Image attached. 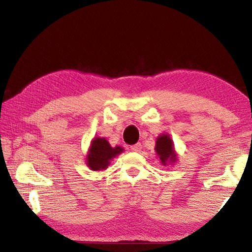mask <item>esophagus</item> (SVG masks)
Instances as JSON below:
<instances>
[{
  "label": "esophagus",
  "mask_w": 252,
  "mask_h": 252,
  "mask_svg": "<svg viewBox=\"0 0 252 252\" xmlns=\"http://www.w3.org/2000/svg\"><path fill=\"white\" fill-rule=\"evenodd\" d=\"M142 149V144L141 143H135L133 146H131V150L134 152H140Z\"/></svg>",
  "instance_id": "1"
}]
</instances>
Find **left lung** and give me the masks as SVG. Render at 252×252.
I'll return each mask as SVG.
<instances>
[{
	"mask_svg": "<svg viewBox=\"0 0 252 252\" xmlns=\"http://www.w3.org/2000/svg\"><path fill=\"white\" fill-rule=\"evenodd\" d=\"M155 150L158 157L160 158L161 163L163 165L174 163L177 161V155L176 151H174L173 142L169 134H161L158 136Z\"/></svg>",
	"mask_w": 252,
	"mask_h": 252,
	"instance_id": "1",
	"label": "left lung"
}]
</instances>
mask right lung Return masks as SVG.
Instances as JSON below:
<instances>
[{
    "label": "right lung",
    "instance_id": "add662e5",
    "mask_svg": "<svg viewBox=\"0 0 252 252\" xmlns=\"http://www.w3.org/2000/svg\"><path fill=\"white\" fill-rule=\"evenodd\" d=\"M123 152V148H112L104 138H94L87 156V165L93 171L105 170L109 167L110 161Z\"/></svg>",
    "mask_w": 252,
    "mask_h": 252
}]
</instances>
